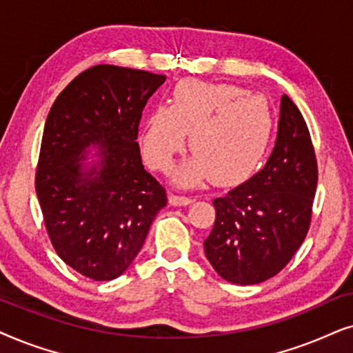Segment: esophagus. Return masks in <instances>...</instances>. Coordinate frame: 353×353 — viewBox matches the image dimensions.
Segmentation results:
<instances>
[{"instance_id": "obj_1", "label": "esophagus", "mask_w": 353, "mask_h": 353, "mask_svg": "<svg viewBox=\"0 0 353 353\" xmlns=\"http://www.w3.org/2000/svg\"><path fill=\"white\" fill-rule=\"evenodd\" d=\"M169 203L172 206H185L192 203V199L190 196H185V195H177V194H172L169 196Z\"/></svg>"}]
</instances>
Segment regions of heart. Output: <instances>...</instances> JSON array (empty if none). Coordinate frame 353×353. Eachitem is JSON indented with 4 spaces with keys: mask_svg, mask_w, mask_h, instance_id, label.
<instances>
[{
    "mask_svg": "<svg viewBox=\"0 0 353 353\" xmlns=\"http://www.w3.org/2000/svg\"><path fill=\"white\" fill-rule=\"evenodd\" d=\"M185 132L194 157L174 172L176 181L194 185L211 177L214 184H234L256 168L270 145V103L231 83H177L169 106H157L145 119L142 147L150 166L166 171Z\"/></svg>",
    "mask_w": 353,
    "mask_h": 353,
    "instance_id": "b5f03b06",
    "label": "heart"
}]
</instances>
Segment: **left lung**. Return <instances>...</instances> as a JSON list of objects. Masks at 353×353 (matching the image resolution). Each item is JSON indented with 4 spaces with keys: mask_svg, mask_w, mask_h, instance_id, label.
I'll return each mask as SVG.
<instances>
[{
    "mask_svg": "<svg viewBox=\"0 0 353 353\" xmlns=\"http://www.w3.org/2000/svg\"><path fill=\"white\" fill-rule=\"evenodd\" d=\"M316 184L307 122L284 95L278 139L265 168L213 200L216 218L203 245L221 278L252 285L284 270L308 234Z\"/></svg>",
    "mask_w": 353,
    "mask_h": 353,
    "instance_id": "obj_1",
    "label": "left lung"
}]
</instances>
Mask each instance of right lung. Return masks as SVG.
I'll use <instances>...</instances> for the list:
<instances>
[{"instance_id": "add662e5", "label": "right lung", "mask_w": 353, "mask_h": 353, "mask_svg": "<svg viewBox=\"0 0 353 353\" xmlns=\"http://www.w3.org/2000/svg\"><path fill=\"white\" fill-rule=\"evenodd\" d=\"M164 81L148 70L93 65L59 93L46 117L37 196L56 253L88 279L111 281L128 270L168 203L137 143L143 108ZM90 144L102 159L83 173L80 159Z\"/></svg>"}]
</instances>
